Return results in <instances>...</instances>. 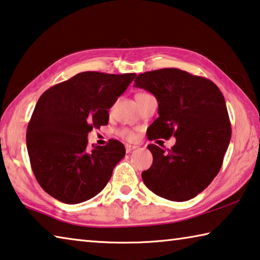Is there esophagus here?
<instances>
[{"mask_svg": "<svg viewBox=\"0 0 260 260\" xmlns=\"http://www.w3.org/2000/svg\"><path fill=\"white\" fill-rule=\"evenodd\" d=\"M136 148H137V146H135V145H130V144H126V145H125V151H126V153H130L131 151L136 150Z\"/></svg>", "mask_w": 260, "mask_h": 260, "instance_id": "esophagus-1", "label": "esophagus"}]
</instances>
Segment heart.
Here are the masks:
<instances>
[{
    "label": "heart",
    "instance_id": "heart-1",
    "mask_svg": "<svg viewBox=\"0 0 260 260\" xmlns=\"http://www.w3.org/2000/svg\"><path fill=\"white\" fill-rule=\"evenodd\" d=\"M118 134H120L121 137H123L126 140H135L136 139L135 133H133V131L129 129H122V130H120V133Z\"/></svg>",
    "mask_w": 260,
    "mask_h": 260
}]
</instances>
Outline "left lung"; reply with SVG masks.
<instances>
[{
    "label": "left lung",
    "mask_w": 260,
    "mask_h": 260,
    "mask_svg": "<svg viewBox=\"0 0 260 260\" xmlns=\"http://www.w3.org/2000/svg\"><path fill=\"white\" fill-rule=\"evenodd\" d=\"M135 87L156 98L159 117L147 137L176 138L172 150L151 144L152 166L142 173L152 192L173 202H185L206 189L218 175L232 137L226 101L216 85L174 68L144 72Z\"/></svg>",
    "instance_id": "1"
}]
</instances>
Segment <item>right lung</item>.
<instances>
[{
  "label": "right lung",
  "instance_id": "add662e5",
  "mask_svg": "<svg viewBox=\"0 0 260 260\" xmlns=\"http://www.w3.org/2000/svg\"><path fill=\"white\" fill-rule=\"evenodd\" d=\"M135 77L85 71L40 96L27 125L26 145L34 176L47 193L79 204L104 190L125 148L110 139L91 150L87 135L108 124V109Z\"/></svg>",
  "mask_w": 260,
  "mask_h": 260
}]
</instances>
